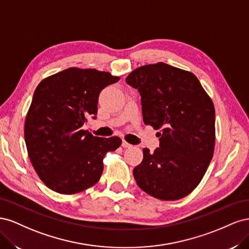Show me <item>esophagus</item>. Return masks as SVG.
Returning <instances> with one entry per match:
<instances>
[{
    "instance_id": "esophagus-1",
    "label": "esophagus",
    "mask_w": 249,
    "mask_h": 249,
    "mask_svg": "<svg viewBox=\"0 0 249 249\" xmlns=\"http://www.w3.org/2000/svg\"><path fill=\"white\" fill-rule=\"evenodd\" d=\"M122 145H123V147H124V148H127V147H131V146H132V145L130 144V143H127V142L124 141V140L123 141V144H122Z\"/></svg>"
}]
</instances>
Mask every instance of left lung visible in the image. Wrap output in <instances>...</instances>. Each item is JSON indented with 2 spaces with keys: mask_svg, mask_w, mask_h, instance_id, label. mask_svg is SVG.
<instances>
[{
  "mask_svg": "<svg viewBox=\"0 0 249 249\" xmlns=\"http://www.w3.org/2000/svg\"><path fill=\"white\" fill-rule=\"evenodd\" d=\"M125 82L141 95L143 122L160 137L153 154L143 148L134 168L137 185L161 200L190 194L209 167L215 147V109L190 71L159 62L138 67Z\"/></svg>",
  "mask_w": 249,
  "mask_h": 249,
  "instance_id": "obj_1",
  "label": "left lung"
}]
</instances>
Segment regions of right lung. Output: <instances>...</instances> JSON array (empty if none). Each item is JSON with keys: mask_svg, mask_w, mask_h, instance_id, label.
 Masks as SVG:
<instances>
[{"mask_svg": "<svg viewBox=\"0 0 249 249\" xmlns=\"http://www.w3.org/2000/svg\"><path fill=\"white\" fill-rule=\"evenodd\" d=\"M118 80L107 71L71 67L35 89L25 141L35 171L53 191L74 194L96 184L105 155L122 144L119 137H95L82 129L88 117H96L102 90Z\"/></svg>", "mask_w": 249, "mask_h": 249, "instance_id": "right-lung-1", "label": "right lung"}]
</instances>
